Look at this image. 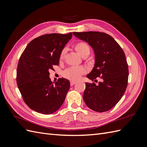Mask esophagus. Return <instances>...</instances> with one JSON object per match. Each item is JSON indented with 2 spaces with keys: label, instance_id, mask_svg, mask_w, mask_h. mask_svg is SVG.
<instances>
[{
  "label": "esophagus",
  "instance_id": "34e87169",
  "mask_svg": "<svg viewBox=\"0 0 147 147\" xmlns=\"http://www.w3.org/2000/svg\"><path fill=\"white\" fill-rule=\"evenodd\" d=\"M76 82H74V81H71V82H70V84H71V86H73V85H74V84H76Z\"/></svg>",
  "mask_w": 147,
  "mask_h": 147
}]
</instances>
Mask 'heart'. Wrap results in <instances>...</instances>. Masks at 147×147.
Masks as SVG:
<instances>
[{
    "label": "heart",
    "instance_id": "b5f03b06",
    "mask_svg": "<svg viewBox=\"0 0 147 147\" xmlns=\"http://www.w3.org/2000/svg\"><path fill=\"white\" fill-rule=\"evenodd\" d=\"M74 49L76 52L82 58L85 59L88 57L90 54V48L86 42H79L74 45ZM65 55V51L64 49L59 56V61L62 62L64 60ZM85 69L82 67H75L67 68L63 72V76L71 81L78 80L82 74H85Z\"/></svg>",
    "mask_w": 147,
    "mask_h": 147
}]
</instances>
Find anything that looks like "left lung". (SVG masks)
Listing matches in <instances>:
<instances>
[{"label": "left lung", "instance_id": "left-lung-1", "mask_svg": "<svg viewBox=\"0 0 147 147\" xmlns=\"http://www.w3.org/2000/svg\"><path fill=\"white\" fill-rule=\"evenodd\" d=\"M76 38L88 43L95 54V64L86 77L96 82L86 83L83 98L92 110L103 112L110 110L120 100L126 91L128 65L124 52L108 34L97 32H73Z\"/></svg>", "mask_w": 147, "mask_h": 147}]
</instances>
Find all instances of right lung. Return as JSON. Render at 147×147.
<instances>
[{
  "instance_id": "add662e5",
  "label": "right lung",
  "mask_w": 147,
  "mask_h": 147,
  "mask_svg": "<svg viewBox=\"0 0 147 147\" xmlns=\"http://www.w3.org/2000/svg\"><path fill=\"white\" fill-rule=\"evenodd\" d=\"M73 34L51 33L31 41L22 53L17 68V84L24 102L39 113L51 114L64 102L70 88L67 79L52 83L49 70L59 64V56Z\"/></svg>"
}]
</instances>
